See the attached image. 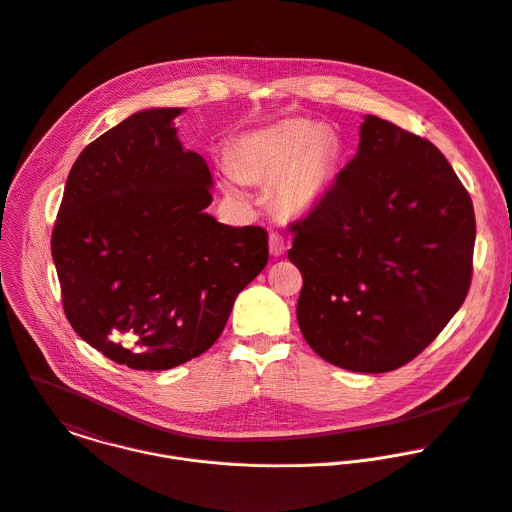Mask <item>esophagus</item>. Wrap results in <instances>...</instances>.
Wrapping results in <instances>:
<instances>
[{"mask_svg":"<svg viewBox=\"0 0 512 512\" xmlns=\"http://www.w3.org/2000/svg\"><path fill=\"white\" fill-rule=\"evenodd\" d=\"M284 250H286V240L278 232H272L270 234V254L278 258L284 254Z\"/></svg>","mask_w":512,"mask_h":512,"instance_id":"obj_1","label":"esophagus"}]
</instances>
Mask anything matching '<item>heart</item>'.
Masks as SVG:
<instances>
[{"label": "heart", "mask_w": 512, "mask_h": 512, "mask_svg": "<svg viewBox=\"0 0 512 512\" xmlns=\"http://www.w3.org/2000/svg\"><path fill=\"white\" fill-rule=\"evenodd\" d=\"M341 147L338 137L322 125L294 119L244 135L236 145V165L224 161L222 176L232 192L248 180H274L276 204L292 216L318 208L330 192Z\"/></svg>", "instance_id": "heart-1"}]
</instances>
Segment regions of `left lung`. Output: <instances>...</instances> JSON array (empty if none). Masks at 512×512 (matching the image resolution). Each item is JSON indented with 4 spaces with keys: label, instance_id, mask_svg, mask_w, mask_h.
Here are the masks:
<instances>
[{
    "label": "left lung",
    "instance_id": "obj_1",
    "mask_svg": "<svg viewBox=\"0 0 512 512\" xmlns=\"http://www.w3.org/2000/svg\"><path fill=\"white\" fill-rule=\"evenodd\" d=\"M294 232L298 324L326 361L359 373L417 357L463 306L475 210L443 153L375 115L355 157Z\"/></svg>",
    "mask_w": 512,
    "mask_h": 512
}]
</instances>
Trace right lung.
<instances>
[{"label": "right lung", "instance_id": "right-lung-1", "mask_svg": "<svg viewBox=\"0 0 512 512\" xmlns=\"http://www.w3.org/2000/svg\"><path fill=\"white\" fill-rule=\"evenodd\" d=\"M184 109L131 115L67 176L51 236L63 310L105 357L163 371L204 353L268 262V232L220 224L206 161L184 151Z\"/></svg>", "mask_w": 512, "mask_h": 512}]
</instances>
